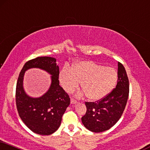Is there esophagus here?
Here are the masks:
<instances>
[{"label": "esophagus", "mask_w": 150, "mask_h": 150, "mask_svg": "<svg viewBox=\"0 0 150 150\" xmlns=\"http://www.w3.org/2000/svg\"><path fill=\"white\" fill-rule=\"evenodd\" d=\"M77 103H78L77 100H74V99L73 98H71V104H76Z\"/></svg>", "instance_id": "34e87169"}]
</instances>
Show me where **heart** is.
<instances>
[{
	"instance_id": "obj_1",
	"label": "heart",
	"mask_w": 150,
	"mask_h": 150,
	"mask_svg": "<svg viewBox=\"0 0 150 150\" xmlns=\"http://www.w3.org/2000/svg\"><path fill=\"white\" fill-rule=\"evenodd\" d=\"M117 72L114 68L104 67L93 61H81L72 68L65 66L59 74L62 86L71 92L81 86L89 100H98L110 94L117 81Z\"/></svg>"
}]
</instances>
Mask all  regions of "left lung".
<instances>
[{
    "label": "left lung",
    "instance_id": "obj_1",
    "mask_svg": "<svg viewBox=\"0 0 150 150\" xmlns=\"http://www.w3.org/2000/svg\"><path fill=\"white\" fill-rule=\"evenodd\" d=\"M129 96V80L125 67L118 63L116 88L97 102H85L86 114L81 118L83 125L93 132H102L115 125L121 117Z\"/></svg>",
    "mask_w": 150,
    "mask_h": 150
}]
</instances>
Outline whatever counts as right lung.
<instances>
[{
  "instance_id": "right-lung-1",
  "label": "right lung",
  "mask_w": 150,
  "mask_h": 150,
  "mask_svg": "<svg viewBox=\"0 0 150 150\" xmlns=\"http://www.w3.org/2000/svg\"><path fill=\"white\" fill-rule=\"evenodd\" d=\"M38 68L49 73L51 85L48 92L38 98L28 96L23 88L25 71ZM59 67L56 58L42 56L27 62L19 74L16 89V103L21 120L29 129L40 135H50L61 125L62 116L70 104L69 95L59 85Z\"/></svg>"
}]
</instances>
